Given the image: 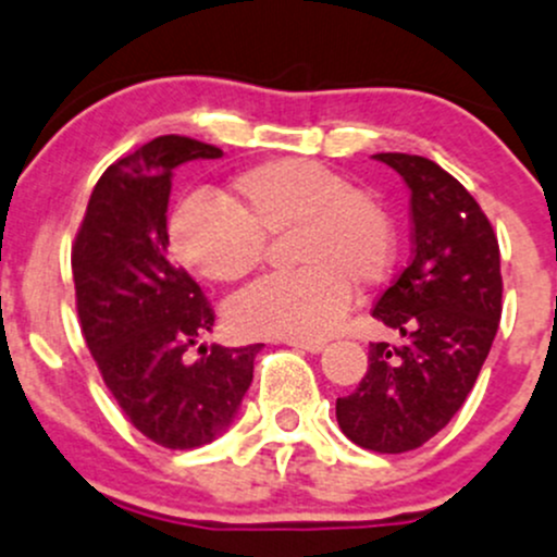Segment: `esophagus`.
<instances>
[{
  "instance_id": "34e87169",
  "label": "esophagus",
  "mask_w": 557,
  "mask_h": 557,
  "mask_svg": "<svg viewBox=\"0 0 557 557\" xmlns=\"http://www.w3.org/2000/svg\"><path fill=\"white\" fill-rule=\"evenodd\" d=\"M290 347H296V349H304V352H323L325 349V342H296V338H290Z\"/></svg>"
}]
</instances>
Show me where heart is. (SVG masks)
I'll use <instances>...</instances> for the list:
<instances>
[{
    "instance_id": "1",
    "label": "heart",
    "mask_w": 557,
    "mask_h": 557,
    "mask_svg": "<svg viewBox=\"0 0 557 557\" xmlns=\"http://www.w3.org/2000/svg\"><path fill=\"white\" fill-rule=\"evenodd\" d=\"M230 202L189 197L173 210L171 245L213 283H237L261 267L267 237L296 232L290 274L263 277L230 307L243 336L318 342L342 325L355 288L386 277L395 232L386 210L344 175L312 160H272L237 173Z\"/></svg>"
}]
</instances>
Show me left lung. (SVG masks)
I'll list each match as a JSON object with an SVG mask.
<instances>
[{
	"instance_id": "left-lung-1",
	"label": "left lung",
	"mask_w": 557,
	"mask_h": 557,
	"mask_svg": "<svg viewBox=\"0 0 557 557\" xmlns=\"http://www.w3.org/2000/svg\"><path fill=\"white\" fill-rule=\"evenodd\" d=\"M376 160L411 189L413 256L379 296L373 318L403 344H371L368 371L338 397L344 435L376 454L424 446L465 406L502 318L499 243L475 197L426 157Z\"/></svg>"
}]
</instances>
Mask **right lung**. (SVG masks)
I'll use <instances>...</instances> for the list:
<instances>
[{
	"label": "right lung",
	"instance_id": "right-lung-1",
	"mask_svg": "<svg viewBox=\"0 0 557 557\" xmlns=\"http://www.w3.org/2000/svg\"><path fill=\"white\" fill-rule=\"evenodd\" d=\"M219 146L160 136L109 165L72 245L77 314L103 384L140 435L186 450L232 424L261 344L186 349L215 323L208 298L168 253L173 173Z\"/></svg>",
	"mask_w": 557,
	"mask_h": 557
}]
</instances>
